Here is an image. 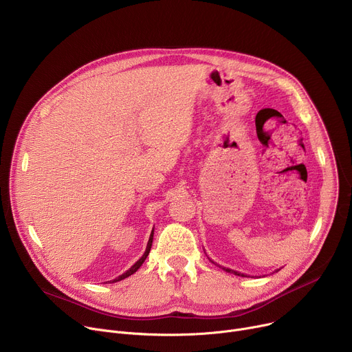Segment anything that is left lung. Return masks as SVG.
Returning <instances> with one entry per match:
<instances>
[{"instance_id": "1", "label": "left lung", "mask_w": 352, "mask_h": 352, "mask_svg": "<svg viewBox=\"0 0 352 352\" xmlns=\"http://www.w3.org/2000/svg\"><path fill=\"white\" fill-rule=\"evenodd\" d=\"M214 263V262H213ZM221 267V266H220ZM226 272H228V273H234V274H236V276H242V277H248V276H245V274H242V273H238V272H234V270H230V269H226V267H223ZM278 272V270H277Z\"/></svg>"}]
</instances>
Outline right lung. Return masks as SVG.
Segmentation results:
<instances>
[{
    "instance_id": "1",
    "label": "right lung",
    "mask_w": 352,
    "mask_h": 352,
    "mask_svg": "<svg viewBox=\"0 0 352 352\" xmlns=\"http://www.w3.org/2000/svg\"><path fill=\"white\" fill-rule=\"evenodd\" d=\"M152 243H153V231H152V234H150V238H148V242H147V246H146V250H144V254H143V256L129 269V270H126L124 274H121V276H118L117 278H114L113 281H110V283H116V281H121V280H124V278H126V277H129L131 274H133L142 265H143V262L146 261V258H147V255H148V252H150V248H152Z\"/></svg>"
}]
</instances>
